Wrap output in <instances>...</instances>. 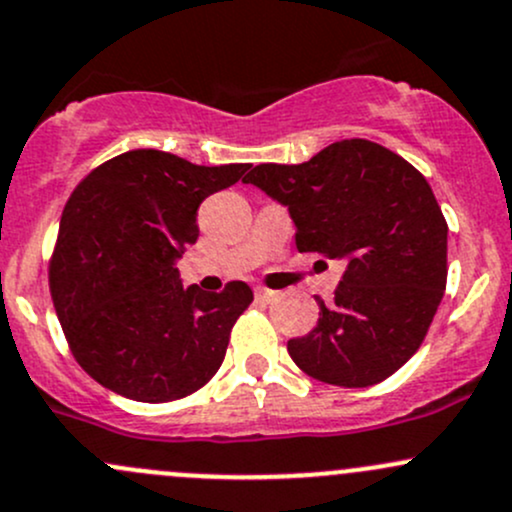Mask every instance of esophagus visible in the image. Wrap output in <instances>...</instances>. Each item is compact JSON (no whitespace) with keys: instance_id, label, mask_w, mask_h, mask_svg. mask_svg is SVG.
I'll list each match as a JSON object with an SVG mask.
<instances>
[{"instance_id":"1","label":"esophagus","mask_w":512,"mask_h":512,"mask_svg":"<svg viewBox=\"0 0 512 512\" xmlns=\"http://www.w3.org/2000/svg\"><path fill=\"white\" fill-rule=\"evenodd\" d=\"M256 298L263 300V302H273L280 298L278 290H268V288H256Z\"/></svg>"}]
</instances>
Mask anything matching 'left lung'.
Instances as JSON below:
<instances>
[{
	"label": "left lung",
	"mask_w": 512,
	"mask_h": 512,
	"mask_svg": "<svg viewBox=\"0 0 512 512\" xmlns=\"http://www.w3.org/2000/svg\"><path fill=\"white\" fill-rule=\"evenodd\" d=\"M288 207L298 251L346 263L317 327L290 359L329 386L386 381L420 349L447 288V219L425 175L398 153L344 139L298 166L244 178Z\"/></svg>",
	"instance_id": "left-lung-1"
}]
</instances>
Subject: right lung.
<instances>
[{
  "mask_svg": "<svg viewBox=\"0 0 512 512\" xmlns=\"http://www.w3.org/2000/svg\"><path fill=\"white\" fill-rule=\"evenodd\" d=\"M249 163L195 166L136 148L80 180L60 217L51 298L75 361L104 388L170 403L205 386L254 293L183 288L175 258L200 234L197 207L244 178Z\"/></svg>",
  "mask_w": 512,
  "mask_h": 512,
  "instance_id": "right-lung-1",
  "label": "right lung"
}]
</instances>
